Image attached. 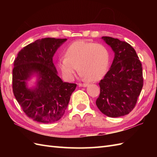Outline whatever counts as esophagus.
<instances>
[{
  "label": "esophagus",
  "instance_id": "esophagus-1",
  "mask_svg": "<svg viewBox=\"0 0 157 157\" xmlns=\"http://www.w3.org/2000/svg\"><path fill=\"white\" fill-rule=\"evenodd\" d=\"M79 86H80V87H86V86H88V83H80V84H78Z\"/></svg>",
  "mask_w": 157,
  "mask_h": 157
}]
</instances>
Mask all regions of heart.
<instances>
[{"instance_id":"1","label":"heart","mask_w":157,"mask_h":157,"mask_svg":"<svg viewBox=\"0 0 157 157\" xmlns=\"http://www.w3.org/2000/svg\"><path fill=\"white\" fill-rule=\"evenodd\" d=\"M110 61L111 54L105 45L77 41L66 49L65 56L58 59V67L67 80L73 79L78 68L82 78L97 80L107 71Z\"/></svg>"}]
</instances>
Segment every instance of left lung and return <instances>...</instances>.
I'll list each match as a JSON object with an SVG mask.
<instances>
[{
  "instance_id": "obj_1",
  "label": "left lung",
  "mask_w": 157,
  "mask_h": 157,
  "mask_svg": "<svg viewBox=\"0 0 157 157\" xmlns=\"http://www.w3.org/2000/svg\"><path fill=\"white\" fill-rule=\"evenodd\" d=\"M102 39L111 46L115 57L99 82L101 93L96 104L103 114L119 117L129 114L137 102L143 87L142 63L128 42L109 36Z\"/></svg>"
}]
</instances>
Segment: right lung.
<instances>
[{"label": "right lung", "instance_id": "obj_1", "mask_svg": "<svg viewBox=\"0 0 157 157\" xmlns=\"http://www.w3.org/2000/svg\"><path fill=\"white\" fill-rule=\"evenodd\" d=\"M66 38H45L25 46L15 59L13 92L28 117L43 123L59 121L64 115L76 84L63 82L52 61L56 50ZM34 75L38 79L34 88L27 82Z\"/></svg>", "mask_w": 157, "mask_h": 157}]
</instances>
